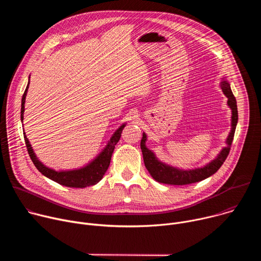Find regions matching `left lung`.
I'll list each match as a JSON object with an SVG mask.
<instances>
[{
    "label": "left lung",
    "mask_w": 261,
    "mask_h": 261,
    "mask_svg": "<svg viewBox=\"0 0 261 261\" xmlns=\"http://www.w3.org/2000/svg\"><path fill=\"white\" fill-rule=\"evenodd\" d=\"M220 88L222 92L224 93V95L227 97V105L231 109V130L228 134V137L226 138V146L223 147L221 152L218 154V156L214 160L205 164L204 166L194 168V169H180V168L171 166L169 164H166L164 162H161L156 157L154 152L148 150L145 145L146 134L143 132L142 138L140 141L143 162L147 171L150 172V174L155 180L159 182L167 184V185H177V186L189 185V184L200 181L213 175L222 166V164L224 163L230 151V146L233 140L239 116H238L237 100L231 92L230 84L228 83L226 77L222 79Z\"/></svg>",
    "instance_id": "obj_1"
}]
</instances>
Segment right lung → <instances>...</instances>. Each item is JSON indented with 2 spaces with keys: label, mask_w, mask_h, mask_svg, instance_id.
<instances>
[{
  "label": "right lung",
  "mask_w": 261,
  "mask_h": 261,
  "mask_svg": "<svg viewBox=\"0 0 261 261\" xmlns=\"http://www.w3.org/2000/svg\"><path fill=\"white\" fill-rule=\"evenodd\" d=\"M30 85V77H29V83L25 88V91L22 95L21 99V111H20V120L21 122L23 121V113H24V102H25V96L28 93ZM126 126V123L121 125L116 132L113 134V136L110 137L109 141L105 145V147L98 154V156L93 159L91 162H89L87 165L76 168V169H69V170H55L50 167H47L44 165L38 158H37L33 147L25 135V132H23V137L25 141V145L28 148V153L36 166V168L38 169L44 176L50 178L51 180L66 186V187L69 188H86L89 187V186L96 185L99 182L103 175L105 174L106 170L108 169V166L110 164L111 156H113L114 150L116 144L119 142L121 138L122 131L124 127Z\"/></svg>",
  "instance_id": "right-lung-1"
}]
</instances>
